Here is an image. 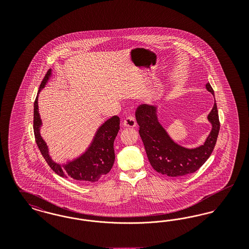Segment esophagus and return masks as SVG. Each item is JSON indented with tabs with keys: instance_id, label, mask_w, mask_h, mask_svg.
<instances>
[{
	"instance_id": "obj_1",
	"label": "esophagus",
	"mask_w": 249,
	"mask_h": 249,
	"mask_svg": "<svg viewBox=\"0 0 249 249\" xmlns=\"http://www.w3.org/2000/svg\"><path fill=\"white\" fill-rule=\"evenodd\" d=\"M123 125H124V127H127V128H133L136 125V120L133 117L130 116V117H128L124 119Z\"/></svg>"
}]
</instances>
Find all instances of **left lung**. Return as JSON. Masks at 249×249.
I'll return each mask as SVG.
<instances>
[{
  "label": "left lung",
  "mask_w": 249,
  "mask_h": 249,
  "mask_svg": "<svg viewBox=\"0 0 249 249\" xmlns=\"http://www.w3.org/2000/svg\"><path fill=\"white\" fill-rule=\"evenodd\" d=\"M206 89L213 95L210 84H206ZM135 117L150 164L158 173L172 178L192 174L201 168L213 152L220 128L217 107L214 103L207 117L212 124L210 134L201 146L189 149L170 138L158 120L157 107L141 105L136 109Z\"/></svg>",
  "instance_id": "obj_1"
}]
</instances>
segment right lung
Wrapping results in <instances>:
<instances>
[{"label":"right lung","instance_id":"1","mask_svg":"<svg viewBox=\"0 0 249 249\" xmlns=\"http://www.w3.org/2000/svg\"><path fill=\"white\" fill-rule=\"evenodd\" d=\"M50 74L51 69L46 73L40 85L38 93L45 88ZM41 125L42 121L38 113L37 95L34 109V131L36 142L49 167L59 177L71 178L82 183H89L98 181L112 169L115 161L114 141L119 130V118L118 116H114L108 119L99 128L91 144L84 154L62 166L54 162L48 154L47 143L40 135Z\"/></svg>","mask_w":249,"mask_h":249}]
</instances>
